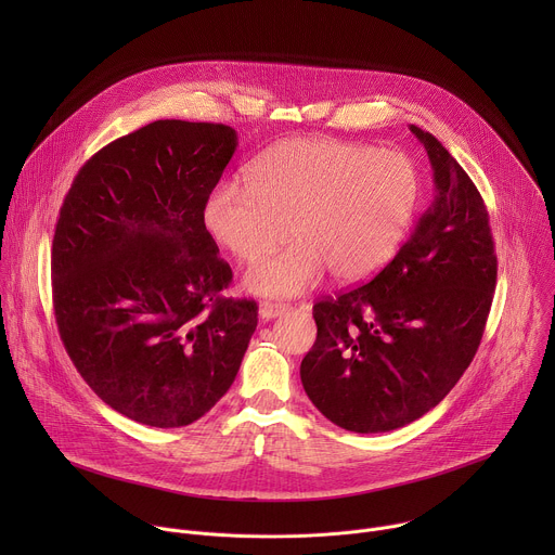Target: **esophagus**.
Wrapping results in <instances>:
<instances>
[{"label": "esophagus", "instance_id": "34e87169", "mask_svg": "<svg viewBox=\"0 0 555 555\" xmlns=\"http://www.w3.org/2000/svg\"><path fill=\"white\" fill-rule=\"evenodd\" d=\"M287 311V305L283 302H272V300H263L259 305V315L263 321H272V319H279V315H283Z\"/></svg>", "mask_w": 555, "mask_h": 555}]
</instances>
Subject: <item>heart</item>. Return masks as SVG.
Returning <instances> with one entry per match:
<instances>
[{
    "label": "heart",
    "mask_w": 555,
    "mask_h": 555,
    "mask_svg": "<svg viewBox=\"0 0 555 555\" xmlns=\"http://www.w3.org/2000/svg\"><path fill=\"white\" fill-rule=\"evenodd\" d=\"M250 186L217 184L204 204V225L234 259L253 263L244 285L272 298L307 292L332 272L360 283L379 272L409 236L424 199L413 157L336 138H292L263 153Z\"/></svg>",
    "instance_id": "b5f03b06"
}]
</instances>
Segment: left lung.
I'll return each instance as SVG.
<instances>
[{
	"label": "left lung",
	"mask_w": 555,
	"mask_h": 555,
	"mask_svg": "<svg viewBox=\"0 0 555 555\" xmlns=\"http://www.w3.org/2000/svg\"><path fill=\"white\" fill-rule=\"evenodd\" d=\"M435 199L369 283L313 305L319 336L300 362L311 404L351 433H388L435 409L477 353L496 287L481 193L428 131Z\"/></svg>",
	"instance_id": "1"
}]
</instances>
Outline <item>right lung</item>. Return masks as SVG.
<instances>
[{"instance_id": "add662e5", "label": "right lung", "mask_w": 555, "mask_h": 555, "mask_svg": "<svg viewBox=\"0 0 555 555\" xmlns=\"http://www.w3.org/2000/svg\"><path fill=\"white\" fill-rule=\"evenodd\" d=\"M240 144L215 122L155 120L101 149L61 206L52 300L76 371L153 428L206 415L236 377L257 302L223 298L230 266L204 204Z\"/></svg>"}]
</instances>
